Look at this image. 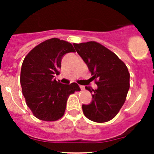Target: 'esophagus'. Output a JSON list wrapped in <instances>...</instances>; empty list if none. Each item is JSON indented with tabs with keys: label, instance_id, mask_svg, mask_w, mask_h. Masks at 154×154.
Returning a JSON list of instances; mask_svg holds the SVG:
<instances>
[{
	"label": "esophagus",
	"instance_id": "1",
	"mask_svg": "<svg viewBox=\"0 0 154 154\" xmlns=\"http://www.w3.org/2000/svg\"><path fill=\"white\" fill-rule=\"evenodd\" d=\"M79 88H81V90H85V87H84V86L80 85V86H79Z\"/></svg>",
	"mask_w": 154,
	"mask_h": 154
}]
</instances>
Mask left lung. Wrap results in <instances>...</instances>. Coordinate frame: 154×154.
Masks as SVG:
<instances>
[{"label":"left lung","instance_id":"obj_1","mask_svg":"<svg viewBox=\"0 0 154 154\" xmlns=\"http://www.w3.org/2000/svg\"><path fill=\"white\" fill-rule=\"evenodd\" d=\"M76 51L87 64L97 89L86 86L92 101L82 106L85 116L95 122H106L118 114L130 88L128 67L112 51L94 41L74 43Z\"/></svg>","mask_w":154,"mask_h":154}]
</instances>
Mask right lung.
Returning a JSON list of instances; mask_svg holds the SVG:
<instances>
[{"instance_id":"right-lung-1","label":"right lung","mask_w":154,"mask_h":154,"mask_svg":"<svg viewBox=\"0 0 154 154\" xmlns=\"http://www.w3.org/2000/svg\"><path fill=\"white\" fill-rule=\"evenodd\" d=\"M75 52L71 43L58 38L43 42L24 58L20 83L27 106L35 117L56 121L64 114L69 95L80 90L75 82L64 85L56 80L61 60L66 54Z\"/></svg>"}]
</instances>
